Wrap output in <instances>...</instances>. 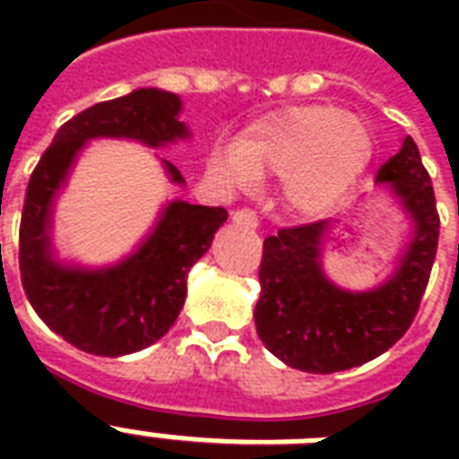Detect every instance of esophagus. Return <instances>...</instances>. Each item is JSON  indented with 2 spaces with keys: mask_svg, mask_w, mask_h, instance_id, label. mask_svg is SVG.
<instances>
[{
  "mask_svg": "<svg viewBox=\"0 0 459 459\" xmlns=\"http://www.w3.org/2000/svg\"><path fill=\"white\" fill-rule=\"evenodd\" d=\"M230 221L236 223V226H243V229H257V214L252 212V209H238L230 216Z\"/></svg>",
  "mask_w": 459,
  "mask_h": 459,
  "instance_id": "1",
  "label": "esophagus"
}]
</instances>
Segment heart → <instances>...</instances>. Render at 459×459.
<instances>
[{"instance_id":"heart-1","label":"heart","mask_w":459,"mask_h":459,"mask_svg":"<svg viewBox=\"0 0 459 459\" xmlns=\"http://www.w3.org/2000/svg\"><path fill=\"white\" fill-rule=\"evenodd\" d=\"M374 159L369 126L335 107H293L259 118L209 152V171L230 187L283 176L281 195L300 219H324L348 200Z\"/></svg>"}]
</instances>
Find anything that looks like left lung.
Segmentation results:
<instances>
[{
	"label": "left lung",
	"mask_w": 459,
	"mask_h": 459,
	"mask_svg": "<svg viewBox=\"0 0 459 459\" xmlns=\"http://www.w3.org/2000/svg\"><path fill=\"white\" fill-rule=\"evenodd\" d=\"M377 186L410 233L391 272L371 288H342L324 269L326 245L342 221L283 229L264 240L255 324L266 350L293 369L333 374L369 362L403 338L420 309L438 245V212L410 135L378 169Z\"/></svg>",
	"instance_id": "1"
}]
</instances>
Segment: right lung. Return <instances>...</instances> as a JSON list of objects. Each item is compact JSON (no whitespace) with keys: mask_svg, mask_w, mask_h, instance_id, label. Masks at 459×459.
<instances>
[{"mask_svg":"<svg viewBox=\"0 0 459 459\" xmlns=\"http://www.w3.org/2000/svg\"><path fill=\"white\" fill-rule=\"evenodd\" d=\"M178 95L138 88L81 111L54 135L28 183L21 216V281L38 316L82 352L124 357L150 348L176 324L187 295V272L229 219L223 207L173 197L128 255L102 266L59 257L54 212L85 147L92 140H131L150 150L193 138L180 121ZM157 157V154H154ZM173 186L183 173L157 157Z\"/></svg>","mask_w":459,"mask_h":459,"instance_id":"add662e5","label":"right lung"}]
</instances>
